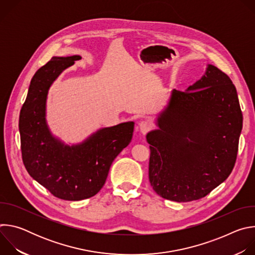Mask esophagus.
<instances>
[{
    "label": "esophagus",
    "mask_w": 255,
    "mask_h": 255,
    "mask_svg": "<svg viewBox=\"0 0 255 255\" xmlns=\"http://www.w3.org/2000/svg\"><path fill=\"white\" fill-rule=\"evenodd\" d=\"M152 129V125L148 121H142L139 123V130L142 134H146Z\"/></svg>",
    "instance_id": "34e87169"
}]
</instances>
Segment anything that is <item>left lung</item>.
<instances>
[{
	"instance_id": "1",
	"label": "left lung",
	"mask_w": 255,
	"mask_h": 255,
	"mask_svg": "<svg viewBox=\"0 0 255 255\" xmlns=\"http://www.w3.org/2000/svg\"><path fill=\"white\" fill-rule=\"evenodd\" d=\"M242 112L230 78L209 64L186 92L172 90L150 144L149 181L163 199H202L230 175L237 157Z\"/></svg>"
}]
</instances>
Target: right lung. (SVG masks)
<instances>
[{"instance_id": "1", "label": "right lung", "mask_w": 255, "mask_h": 255, "mask_svg": "<svg viewBox=\"0 0 255 255\" xmlns=\"http://www.w3.org/2000/svg\"><path fill=\"white\" fill-rule=\"evenodd\" d=\"M81 58L54 56L36 71L19 119L22 159L28 173L65 201L91 198L103 188L112 162L131 142L134 129V122L103 128L71 146L52 136L45 120L49 87L63 69Z\"/></svg>"}]
</instances>
